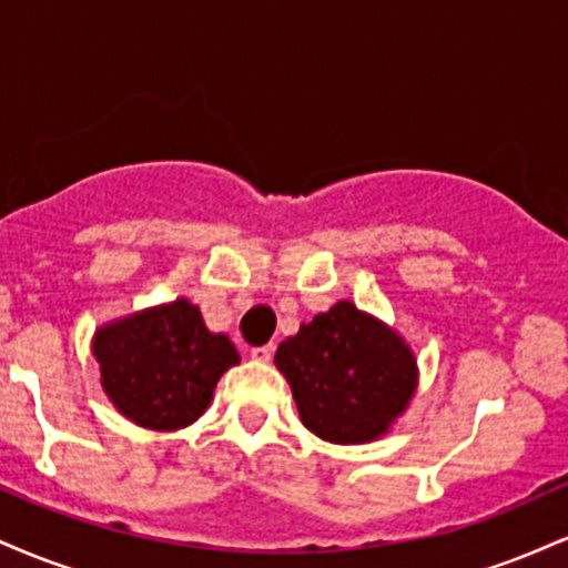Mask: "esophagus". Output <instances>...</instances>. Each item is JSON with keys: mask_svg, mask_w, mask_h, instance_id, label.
<instances>
[{"mask_svg": "<svg viewBox=\"0 0 568 568\" xmlns=\"http://www.w3.org/2000/svg\"><path fill=\"white\" fill-rule=\"evenodd\" d=\"M272 355H275V344H262V347H253L251 349V357L253 361H262V363H270Z\"/></svg>", "mask_w": 568, "mask_h": 568, "instance_id": "34e87169", "label": "esophagus"}]
</instances>
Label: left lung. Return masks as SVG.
<instances>
[{
    "label": "left lung",
    "mask_w": 568,
    "mask_h": 568,
    "mask_svg": "<svg viewBox=\"0 0 568 568\" xmlns=\"http://www.w3.org/2000/svg\"><path fill=\"white\" fill-rule=\"evenodd\" d=\"M304 427L331 443L387 433L416 387V361L393 328L338 302L277 347Z\"/></svg>",
    "instance_id": "obj_1"
}]
</instances>
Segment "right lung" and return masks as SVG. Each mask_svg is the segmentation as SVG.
Masks as SVG:
<instances>
[{
  "instance_id": "1",
  "label": "right lung",
  "mask_w": 568,
  "mask_h": 568,
  "mask_svg": "<svg viewBox=\"0 0 568 568\" xmlns=\"http://www.w3.org/2000/svg\"><path fill=\"white\" fill-rule=\"evenodd\" d=\"M93 355L114 406L149 429L192 425L221 374L240 363L230 338L211 334L186 298L101 328Z\"/></svg>"
}]
</instances>
